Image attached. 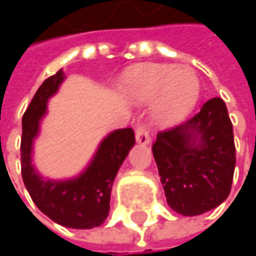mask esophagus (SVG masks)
Segmentation results:
<instances>
[{
	"label": "esophagus",
	"instance_id": "34e87169",
	"mask_svg": "<svg viewBox=\"0 0 256 256\" xmlns=\"http://www.w3.org/2000/svg\"><path fill=\"white\" fill-rule=\"evenodd\" d=\"M136 142L138 144H140V145H148L150 144V133H148V130L145 126H142V124H139L138 128H136Z\"/></svg>",
	"mask_w": 256,
	"mask_h": 256
}]
</instances>
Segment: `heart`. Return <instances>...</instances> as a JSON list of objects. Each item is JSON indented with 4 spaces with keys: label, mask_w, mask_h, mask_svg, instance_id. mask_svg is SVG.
<instances>
[{
    "label": "heart",
    "mask_w": 256,
    "mask_h": 256,
    "mask_svg": "<svg viewBox=\"0 0 256 256\" xmlns=\"http://www.w3.org/2000/svg\"><path fill=\"white\" fill-rule=\"evenodd\" d=\"M120 90L134 102H152L154 122L162 128H170L194 110L200 96V81L186 66L139 64L124 72Z\"/></svg>",
    "instance_id": "obj_1"
}]
</instances>
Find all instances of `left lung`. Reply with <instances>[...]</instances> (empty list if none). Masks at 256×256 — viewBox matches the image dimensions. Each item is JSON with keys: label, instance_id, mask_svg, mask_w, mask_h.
I'll list each match as a JSON object with an SVG mask.
<instances>
[{"label": "left lung", "instance_id": "1", "mask_svg": "<svg viewBox=\"0 0 256 256\" xmlns=\"http://www.w3.org/2000/svg\"><path fill=\"white\" fill-rule=\"evenodd\" d=\"M152 154L168 204L175 212L196 216L220 206L230 194L236 166L226 102L214 98L188 122L160 132Z\"/></svg>", "mask_w": 256, "mask_h": 256}]
</instances>
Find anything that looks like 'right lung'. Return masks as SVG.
I'll return each mask as SVG.
<instances>
[{
  "label": "right lung",
  "mask_w": 256,
  "mask_h": 256,
  "mask_svg": "<svg viewBox=\"0 0 256 256\" xmlns=\"http://www.w3.org/2000/svg\"><path fill=\"white\" fill-rule=\"evenodd\" d=\"M65 80L59 70L36 90L22 118V178L36 208L59 226L77 230L99 227L108 218L111 188L128 151L134 145L130 128L108 133L99 144L87 168L74 178H42L32 164L34 142L47 114V104Z\"/></svg>",
  "instance_id": "add662e5"
}]
</instances>
